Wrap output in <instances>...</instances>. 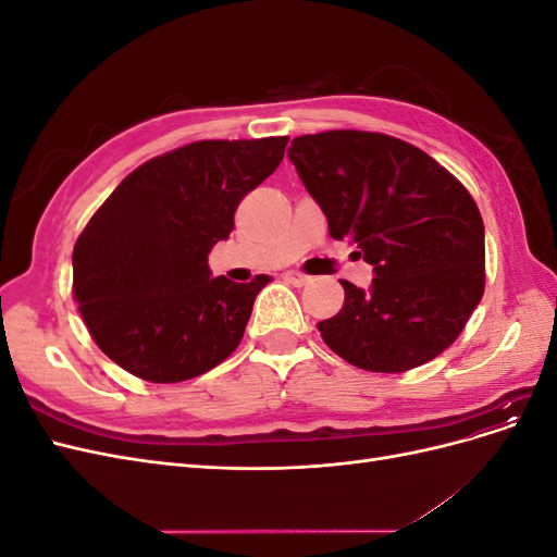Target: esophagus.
<instances>
[{
    "mask_svg": "<svg viewBox=\"0 0 557 557\" xmlns=\"http://www.w3.org/2000/svg\"><path fill=\"white\" fill-rule=\"evenodd\" d=\"M283 278L288 281V283H293V285H297V288H301V285H307L311 281L307 274H299V272H285Z\"/></svg>",
    "mask_w": 557,
    "mask_h": 557,
    "instance_id": "1",
    "label": "esophagus"
}]
</instances>
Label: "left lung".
I'll use <instances>...</instances> for the list:
<instances>
[{"mask_svg":"<svg viewBox=\"0 0 557 557\" xmlns=\"http://www.w3.org/2000/svg\"><path fill=\"white\" fill-rule=\"evenodd\" d=\"M288 158L330 237L350 239L376 274L367 293L342 281V311L318 323L323 342L367 372L434 360L485 288L483 218L469 190L425 150L381 132L301 134Z\"/></svg>","mask_w":557,"mask_h":557,"instance_id":"1","label":"left lung"}]
</instances>
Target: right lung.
<instances>
[{"label":"right lung","instance_id":"right-lung-1","mask_svg":"<svg viewBox=\"0 0 557 557\" xmlns=\"http://www.w3.org/2000/svg\"><path fill=\"white\" fill-rule=\"evenodd\" d=\"M288 137L205 139L137 166L78 234L72 293L95 344L150 383L201 376L239 346L269 283L211 278L209 252Z\"/></svg>","mask_w":557,"mask_h":557}]
</instances>
